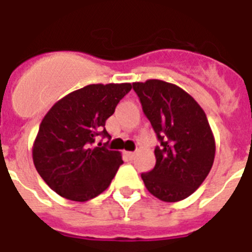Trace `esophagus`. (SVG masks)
<instances>
[{"instance_id":"1","label":"esophagus","mask_w":252,"mask_h":252,"mask_svg":"<svg viewBox=\"0 0 252 252\" xmlns=\"http://www.w3.org/2000/svg\"><path fill=\"white\" fill-rule=\"evenodd\" d=\"M124 156H126L128 159H133V158H134L133 152H124Z\"/></svg>"}]
</instances>
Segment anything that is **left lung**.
I'll use <instances>...</instances> for the list:
<instances>
[{
  "mask_svg": "<svg viewBox=\"0 0 252 252\" xmlns=\"http://www.w3.org/2000/svg\"><path fill=\"white\" fill-rule=\"evenodd\" d=\"M142 111L161 142L156 166L141 174L148 191L166 203L192 195L215 161L216 142L199 103L174 84L161 80L134 82Z\"/></svg>",
  "mask_w": 252,
  "mask_h": 252,
  "instance_id": "left-lung-1",
  "label": "left lung"
}]
</instances>
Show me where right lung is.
<instances>
[{"instance_id":"1","label":"right lung","mask_w":252,"mask_h":252,"mask_svg":"<svg viewBox=\"0 0 252 252\" xmlns=\"http://www.w3.org/2000/svg\"><path fill=\"white\" fill-rule=\"evenodd\" d=\"M132 89L130 84H94L65 95L41 120L32 159L53 191L73 201H87L110 186L123 163L122 153L94 146L110 137L106 120Z\"/></svg>"}]
</instances>
